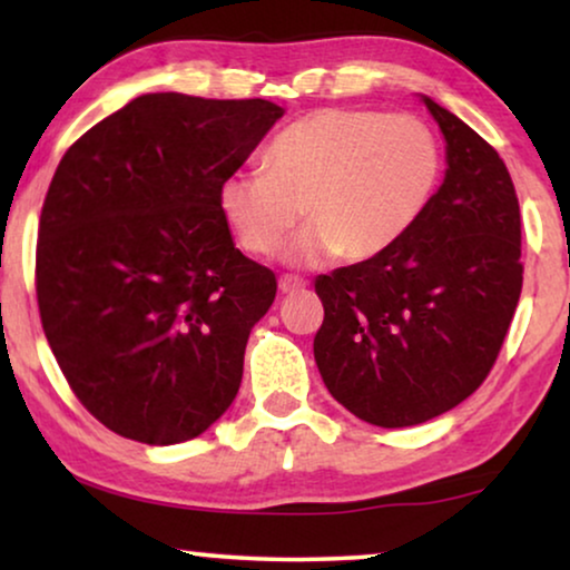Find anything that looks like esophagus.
<instances>
[{
	"instance_id": "34e87169",
	"label": "esophagus",
	"mask_w": 570,
	"mask_h": 570,
	"mask_svg": "<svg viewBox=\"0 0 570 570\" xmlns=\"http://www.w3.org/2000/svg\"><path fill=\"white\" fill-rule=\"evenodd\" d=\"M303 287H306V279L293 277V275L279 277V293H301Z\"/></svg>"
}]
</instances>
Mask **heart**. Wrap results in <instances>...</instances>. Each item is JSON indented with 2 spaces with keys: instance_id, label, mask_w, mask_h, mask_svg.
I'll return each instance as SVG.
<instances>
[{
  "instance_id": "obj_1",
  "label": "heart",
  "mask_w": 570,
  "mask_h": 570,
  "mask_svg": "<svg viewBox=\"0 0 570 570\" xmlns=\"http://www.w3.org/2000/svg\"><path fill=\"white\" fill-rule=\"evenodd\" d=\"M441 145L417 116L318 108L264 150V168H238L217 189L223 220L248 254L272 256L301 215L311 223L285 262L316 267L342 254L376 259L431 207Z\"/></svg>"
}]
</instances>
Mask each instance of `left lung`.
Instances as JSON below:
<instances>
[{"instance_id":"left-lung-1","label":"left lung","mask_w":570,"mask_h":570,"mask_svg":"<svg viewBox=\"0 0 570 570\" xmlns=\"http://www.w3.org/2000/svg\"><path fill=\"white\" fill-rule=\"evenodd\" d=\"M446 139L431 207L376 259L316 277L326 389L379 428L456 407L493 368L521 295V215L509 168L478 131L420 96Z\"/></svg>"}]
</instances>
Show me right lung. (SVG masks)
I'll return each mask as SVG.
<instances>
[{
    "label": "right lung",
    "mask_w": 570,
    "mask_h": 570,
    "mask_svg": "<svg viewBox=\"0 0 570 570\" xmlns=\"http://www.w3.org/2000/svg\"><path fill=\"white\" fill-rule=\"evenodd\" d=\"M283 114L147 92L85 131L51 178L41 324L77 400L124 439H197L236 400L277 279L233 244L217 189Z\"/></svg>",
    "instance_id": "add662e5"
}]
</instances>
